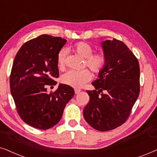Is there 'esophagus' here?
<instances>
[{"mask_svg":"<svg viewBox=\"0 0 157 157\" xmlns=\"http://www.w3.org/2000/svg\"><path fill=\"white\" fill-rule=\"evenodd\" d=\"M74 91H75V94H77L80 93L81 90H80V89H75V90H74Z\"/></svg>","mask_w":157,"mask_h":157,"instance_id":"esophagus-1","label":"esophagus"}]
</instances>
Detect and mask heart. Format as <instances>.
I'll return each instance as SVG.
<instances>
[{
	"label": "heart",
	"instance_id": "obj_1",
	"mask_svg": "<svg viewBox=\"0 0 157 157\" xmlns=\"http://www.w3.org/2000/svg\"><path fill=\"white\" fill-rule=\"evenodd\" d=\"M73 51L85 59V65L95 74H99L104 69L107 63V58L104 52L93 53L91 45L86 42H78L73 46ZM66 52L61 50L58 54L57 66L59 68L64 66ZM92 78L91 73L88 69L81 71L70 70L62 76V82L74 88H81Z\"/></svg>",
	"mask_w": 157,
	"mask_h": 157
}]
</instances>
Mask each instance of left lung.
Here are the masks:
<instances>
[{
  "label": "left lung",
  "mask_w": 157,
  "mask_h": 157,
  "mask_svg": "<svg viewBox=\"0 0 157 157\" xmlns=\"http://www.w3.org/2000/svg\"><path fill=\"white\" fill-rule=\"evenodd\" d=\"M107 58L106 67L87 91L89 102L83 117L91 127L110 131L125 123L140 92L139 61L127 46L113 38L101 43Z\"/></svg>",
  "instance_id": "left-lung-1"
}]
</instances>
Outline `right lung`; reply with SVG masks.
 I'll return each instance as SVG.
<instances>
[{
  "mask_svg": "<svg viewBox=\"0 0 157 157\" xmlns=\"http://www.w3.org/2000/svg\"><path fill=\"white\" fill-rule=\"evenodd\" d=\"M66 43L61 37L40 35L25 43L14 59L10 92L21 119L32 127L45 130L59 123L74 95L72 87L62 83L47 93V86L56 84L57 57Z\"/></svg>",
  "mask_w": 157,
  "mask_h": 157,
  "instance_id": "right-lung-1",
  "label": "right lung"
}]
</instances>
